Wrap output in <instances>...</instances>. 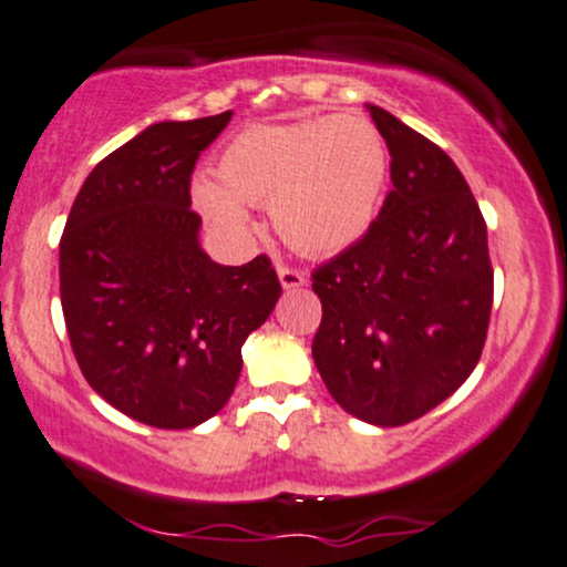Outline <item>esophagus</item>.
Returning a JSON list of instances; mask_svg holds the SVG:
<instances>
[{
    "label": "esophagus",
    "instance_id": "1",
    "mask_svg": "<svg viewBox=\"0 0 567 567\" xmlns=\"http://www.w3.org/2000/svg\"><path fill=\"white\" fill-rule=\"evenodd\" d=\"M277 277H279V285H282L285 290H296V288H301V285L306 282L303 271L290 269V266H279Z\"/></svg>",
    "mask_w": 567,
    "mask_h": 567
}]
</instances>
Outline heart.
Instances as JSON below:
<instances>
[{"instance_id":"heart-1","label":"heart","mask_w":567,"mask_h":567,"mask_svg":"<svg viewBox=\"0 0 567 567\" xmlns=\"http://www.w3.org/2000/svg\"><path fill=\"white\" fill-rule=\"evenodd\" d=\"M216 179L195 176L193 206L218 235L245 240L248 206H271L285 243L306 256L346 250L370 229L388 182L378 126L357 113L237 132L216 161Z\"/></svg>"}]
</instances>
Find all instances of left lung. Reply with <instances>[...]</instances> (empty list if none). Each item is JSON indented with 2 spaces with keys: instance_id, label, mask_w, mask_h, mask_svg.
<instances>
[{
  "instance_id": "1",
  "label": "left lung",
  "mask_w": 567,
  "mask_h": 567,
  "mask_svg": "<svg viewBox=\"0 0 567 567\" xmlns=\"http://www.w3.org/2000/svg\"><path fill=\"white\" fill-rule=\"evenodd\" d=\"M367 111L391 153L393 189L367 235L311 275L322 301L311 357L346 412L399 427L475 370L494 271L486 221L454 161L383 107Z\"/></svg>"
}]
</instances>
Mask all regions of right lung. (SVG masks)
Masks as SVG:
<instances>
[{
  "mask_svg": "<svg viewBox=\"0 0 567 567\" xmlns=\"http://www.w3.org/2000/svg\"><path fill=\"white\" fill-rule=\"evenodd\" d=\"M231 111L161 121L92 168L60 240V301L86 383L126 417L187 431L221 412L243 343L282 296L266 256L200 245L189 176Z\"/></svg>",
  "mask_w": 567,
  "mask_h": 567,
  "instance_id": "right-lung-1",
  "label": "right lung"
}]
</instances>
